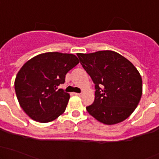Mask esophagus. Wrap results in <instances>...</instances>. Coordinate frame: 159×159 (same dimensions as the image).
Returning a JSON list of instances; mask_svg holds the SVG:
<instances>
[{
	"label": "esophagus",
	"instance_id": "obj_1",
	"mask_svg": "<svg viewBox=\"0 0 159 159\" xmlns=\"http://www.w3.org/2000/svg\"><path fill=\"white\" fill-rule=\"evenodd\" d=\"M75 95H78V96H81L82 95V94L81 93H75Z\"/></svg>",
	"mask_w": 159,
	"mask_h": 159
}]
</instances>
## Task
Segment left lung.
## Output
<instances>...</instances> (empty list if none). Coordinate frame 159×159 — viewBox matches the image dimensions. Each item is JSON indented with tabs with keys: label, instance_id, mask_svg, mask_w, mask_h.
I'll list each match as a JSON object with an SVG mask.
<instances>
[{
	"label": "left lung",
	"instance_id": "8db88e82",
	"mask_svg": "<svg viewBox=\"0 0 159 159\" xmlns=\"http://www.w3.org/2000/svg\"><path fill=\"white\" fill-rule=\"evenodd\" d=\"M77 55L95 84V98L92 105L86 108L88 112L100 122L110 125L129 118L142 94V77L137 68L113 51Z\"/></svg>",
	"mask_w": 159,
	"mask_h": 159
}]
</instances>
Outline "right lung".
I'll return each instance as SVG.
<instances>
[{
    "mask_svg": "<svg viewBox=\"0 0 159 159\" xmlns=\"http://www.w3.org/2000/svg\"><path fill=\"white\" fill-rule=\"evenodd\" d=\"M78 63L75 54L47 52L32 57L21 67L14 89L20 106L30 118L50 122L65 112L70 94L58 86Z\"/></svg>",
    "mask_w": 159,
    "mask_h": 159,
    "instance_id": "right-lung-1",
    "label": "right lung"
}]
</instances>
